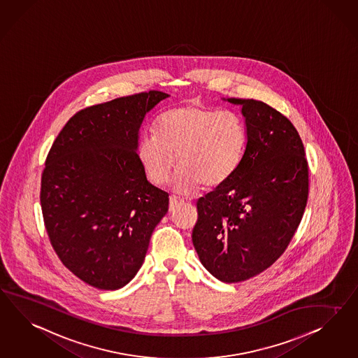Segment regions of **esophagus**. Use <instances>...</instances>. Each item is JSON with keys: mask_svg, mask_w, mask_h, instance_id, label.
I'll use <instances>...</instances> for the list:
<instances>
[{"mask_svg": "<svg viewBox=\"0 0 358 358\" xmlns=\"http://www.w3.org/2000/svg\"><path fill=\"white\" fill-rule=\"evenodd\" d=\"M181 203H184L182 198L176 196V195H171V198H169V211H174L177 208V206Z\"/></svg>", "mask_w": 358, "mask_h": 358, "instance_id": "obj_1", "label": "esophagus"}]
</instances>
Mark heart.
Listing matches in <instances>:
<instances>
[{"label":"heart","mask_w":358,"mask_h":358,"mask_svg":"<svg viewBox=\"0 0 358 358\" xmlns=\"http://www.w3.org/2000/svg\"><path fill=\"white\" fill-rule=\"evenodd\" d=\"M155 133L141 136L136 156L156 186L169 182L176 162L180 189L220 186L241 164L248 145L246 124L237 112L198 103L168 109L155 122Z\"/></svg>","instance_id":"heart-1"}]
</instances>
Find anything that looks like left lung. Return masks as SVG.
<instances>
[{"mask_svg": "<svg viewBox=\"0 0 358 358\" xmlns=\"http://www.w3.org/2000/svg\"><path fill=\"white\" fill-rule=\"evenodd\" d=\"M242 106L248 145L232 177L196 202L193 243L204 267L224 282L267 270L288 248L309 195V166L299 131L275 108Z\"/></svg>", "mask_w": 358, "mask_h": 358, "instance_id": "left-lung-1", "label": "left lung"}]
</instances>
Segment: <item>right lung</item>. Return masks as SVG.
<instances>
[{
  "label": "right lung",
  "instance_id": "1",
  "mask_svg": "<svg viewBox=\"0 0 358 358\" xmlns=\"http://www.w3.org/2000/svg\"><path fill=\"white\" fill-rule=\"evenodd\" d=\"M168 97L148 91L87 106L49 150L40 203L62 264L97 289L131 280L145 261L169 195L147 181L136 156L145 113Z\"/></svg>",
  "mask_w": 358,
  "mask_h": 358
}]
</instances>
